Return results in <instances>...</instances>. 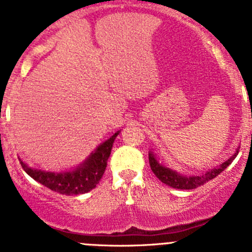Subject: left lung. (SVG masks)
I'll list each match as a JSON object with an SVG mask.
<instances>
[{
    "mask_svg": "<svg viewBox=\"0 0 252 252\" xmlns=\"http://www.w3.org/2000/svg\"><path fill=\"white\" fill-rule=\"evenodd\" d=\"M239 154V149L236 150V153L233 154L232 157L228 160H226L224 162L220 164L217 168L211 169L209 171H206L203 174L199 175H182L179 174L178 171L173 170L170 168H166L165 165L160 164L157 160V158L154 157V154L149 153V162H150V168L153 170V173L159 178V180H161L162 183L166 184V186L171 187V188L175 189H195L197 187L203 186L204 183L209 182L211 179L217 177L218 174H221L222 171L230 165L231 162L233 161L236 157Z\"/></svg>",
    "mask_w": 252,
    "mask_h": 252,
    "instance_id": "1",
    "label": "left lung"
}]
</instances>
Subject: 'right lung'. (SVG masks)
Masks as SVG:
<instances>
[{
    "label": "right lung",
    "mask_w": 252,
    "mask_h": 252,
    "mask_svg": "<svg viewBox=\"0 0 252 252\" xmlns=\"http://www.w3.org/2000/svg\"><path fill=\"white\" fill-rule=\"evenodd\" d=\"M119 133L120 131H117L110 139L102 142L98 148L91 153L84 162L73 170L60 171V173L40 170V169L30 168L21 159H19L20 164L32 179L54 192L65 195L83 194L92 190L99 183L106 170L107 160L111 155L113 141Z\"/></svg>",
    "instance_id": "1"
}]
</instances>
